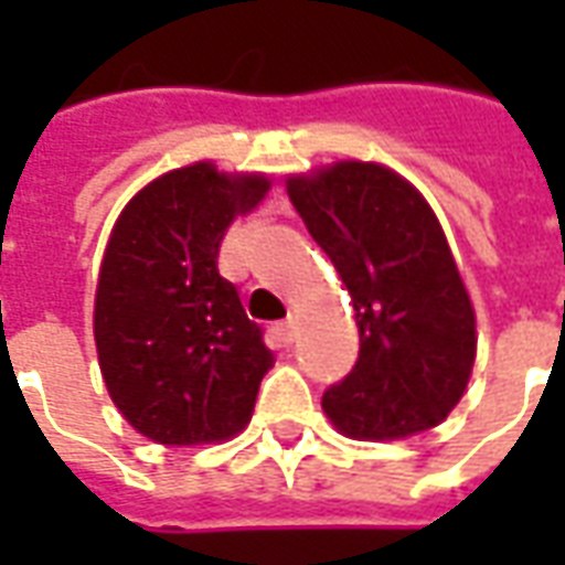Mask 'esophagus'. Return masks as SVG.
<instances>
[{
  "instance_id": "esophagus-1",
  "label": "esophagus",
  "mask_w": 565,
  "mask_h": 565,
  "mask_svg": "<svg viewBox=\"0 0 565 565\" xmlns=\"http://www.w3.org/2000/svg\"><path fill=\"white\" fill-rule=\"evenodd\" d=\"M278 339H281L284 344H294L296 342V318H287L278 327Z\"/></svg>"
}]
</instances>
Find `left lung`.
<instances>
[{
  "instance_id": "1",
  "label": "left lung",
  "mask_w": 565,
  "mask_h": 565,
  "mask_svg": "<svg viewBox=\"0 0 565 565\" xmlns=\"http://www.w3.org/2000/svg\"><path fill=\"white\" fill-rule=\"evenodd\" d=\"M287 196L351 294L354 372L323 393V415L356 441L433 429L472 379L469 290L424 193L384 162L339 160L287 174Z\"/></svg>"
}]
</instances>
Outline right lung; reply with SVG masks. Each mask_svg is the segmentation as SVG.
Masks as SVG:
<instances>
[{
    "mask_svg": "<svg viewBox=\"0 0 565 565\" xmlns=\"http://www.w3.org/2000/svg\"><path fill=\"white\" fill-rule=\"evenodd\" d=\"M269 190V174L199 160L141 186L111 226L93 339L111 403L157 445L226 441L250 424L275 354L217 254L235 217Z\"/></svg>",
    "mask_w": 565,
    "mask_h": 565,
    "instance_id": "right-lung-1",
    "label": "right lung"
}]
</instances>
